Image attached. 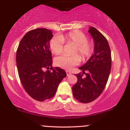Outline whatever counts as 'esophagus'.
Returning a JSON list of instances; mask_svg holds the SVG:
<instances>
[{"mask_svg":"<svg viewBox=\"0 0 130 130\" xmlns=\"http://www.w3.org/2000/svg\"><path fill=\"white\" fill-rule=\"evenodd\" d=\"M66 73H67V75L69 76L70 75H71V72L69 70H66Z\"/></svg>","mask_w":130,"mask_h":130,"instance_id":"esophagus-1","label":"esophagus"}]
</instances>
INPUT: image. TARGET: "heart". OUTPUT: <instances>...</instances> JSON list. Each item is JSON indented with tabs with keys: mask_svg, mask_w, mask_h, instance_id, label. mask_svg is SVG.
Listing matches in <instances>:
<instances>
[{
	"mask_svg": "<svg viewBox=\"0 0 130 130\" xmlns=\"http://www.w3.org/2000/svg\"><path fill=\"white\" fill-rule=\"evenodd\" d=\"M63 43H72L76 45L73 53H78L83 60L89 58L93 52V44L88 41L87 35L81 31H72L53 38L50 42V50L56 55L60 54L63 50ZM80 61L81 58L77 54L73 55H62L55 59V63L57 66L67 70L72 69L73 66L80 63Z\"/></svg>",
	"mask_w": 130,
	"mask_h": 130,
	"instance_id": "heart-1",
	"label": "heart"
}]
</instances>
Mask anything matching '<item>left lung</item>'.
I'll return each instance as SVG.
<instances>
[{
    "instance_id": "left-lung-1",
    "label": "left lung",
    "mask_w": 130,
    "mask_h": 130,
    "mask_svg": "<svg viewBox=\"0 0 130 130\" xmlns=\"http://www.w3.org/2000/svg\"><path fill=\"white\" fill-rule=\"evenodd\" d=\"M88 32L94 40V53L85 65L79 67L83 72L76 75L78 81L72 87L73 96L84 103L93 102L101 95L111 67V50L106 39L93 27H89ZM83 74H86L84 77Z\"/></svg>"
}]
</instances>
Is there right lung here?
Here are the masks:
<instances>
[{"mask_svg": "<svg viewBox=\"0 0 130 130\" xmlns=\"http://www.w3.org/2000/svg\"><path fill=\"white\" fill-rule=\"evenodd\" d=\"M53 36L52 31L47 28L32 30L22 39L16 54L22 85L31 97L39 102L52 98L67 76L61 68H52L50 41Z\"/></svg>", "mask_w": 130, "mask_h": 130, "instance_id": "right-lung-1", "label": "right lung"}]
</instances>
